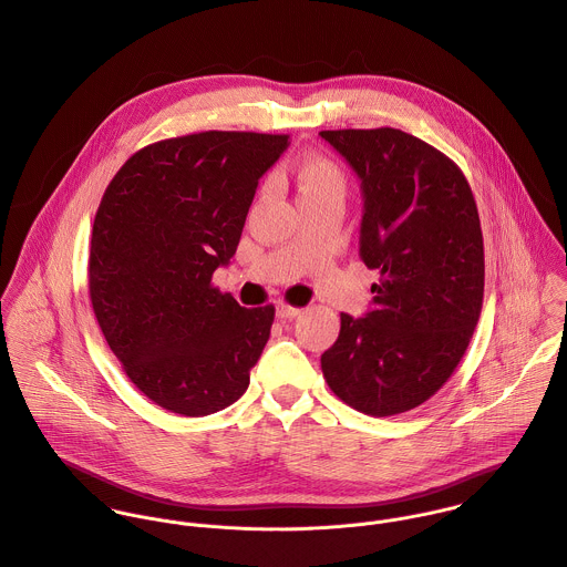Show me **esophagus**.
Returning <instances> with one entry per match:
<instances>
[{
	"mask_svg": "<svg viewBox=\"0 0 567 567\" xmlns=\"http://www.w3.org/2000/svg\"><path fill=\"white\" fill-rule=\"evenodd\" d=\"M300 311H302V309L291 307V305H285V302H280V305L276 307V316H278L280 320H293V318L300 316Z\"/></svg>",
	"mask_w": 567,
	"mask_h": 567,
	"instance_id": "esophagus-1",
	"label": "esophagus"
}]
</instances>
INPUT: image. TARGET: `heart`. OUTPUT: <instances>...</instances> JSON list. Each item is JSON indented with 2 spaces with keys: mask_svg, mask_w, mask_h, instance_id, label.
<instances>
[{
  "mask_svg": "<svg viewBox=\"0 0 567 567\" xmlns=\"http://www.w3.org/2000/svg\"><path fill=\"white\" fill-rule=\"evenodd\" d=\"M296 183H298L300 196L316 194V192L331 189V187L344 189V178H342V172L338 169V165H333L331 161L320 158V156L305 158L296 165Z\"/></svg>",
  "mask_w": 567,
  "mask_h": 567,
  "instance_id": "b5f03b06",
  "label": "heart"
}]
</instances>
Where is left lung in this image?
<instances>
[{"label": "left lung", "mask_w": 567, "mask_h": 567, "mask_svg": "<svg viewBox=\"0 0 567 567\" xmlns=\"http://www.w3.org/2000/svg\"><path fill=\"white\" fill-rule=\"evenodd\" d=\"M360 178V258L380 271L371 309L340 316L320 358L329 389L373 417L435 395L464 358L484 300V236L471 185L433 145L395 127L324 130Z\"/></svg>", "instance_id": "obj_1"}]
</instances>
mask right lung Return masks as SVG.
I'll use <instances>...</instances> for the list:
<instances>
[{"instance_id": "add662e5", "label": "right lung", "mask_w": 567, "mask_h": 567, "mask_svg": "<svg viewBox=\"0 0 567 567\" xmlns=\"http://www.w3.org/2000/svg\"><path fill=\"white\" fill-rule=\"evenodd\" d=\"M287 134L198 132L138 150L94 216L90 298L132 384L165 411L203 417L249 386L274 307L212 287L236 254L258 181Z\"/></svg>"}]
</instances>
